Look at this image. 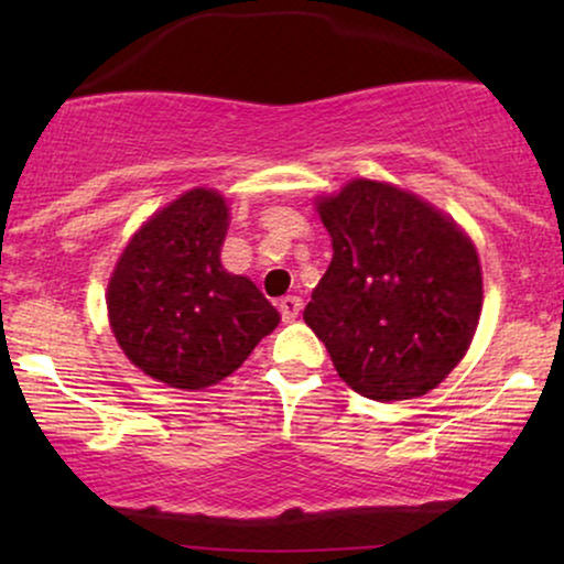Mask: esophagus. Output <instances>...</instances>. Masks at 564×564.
Returning <instances> with one entry per match:
<instances>
[{"label": "esophagus", "instance_id": "1", "mask_svg": "<svg viewBox=\"0 0 564 564\" xmlns=\"http://www.w3.org/2000/svg\"><path fill=\"white\" fill-rule=\"evenodd\" d=\"M300 311H303V300L295 297V295H288L280 303V313H282V321L284 323H292L300 315Z\"/></svg>", "mask_w": 564, "mask_h": 564}]
</instances>
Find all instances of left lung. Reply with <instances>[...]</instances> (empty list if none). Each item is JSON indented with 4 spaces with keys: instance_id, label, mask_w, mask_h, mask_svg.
<instances>
[{
    "instance_id": "1",
    "label": "left lung",
    "mask_w": 564,
    "mask_h": 564,
    "mask_svg": "<svg viewBox=\"0 0 564 564\" xmlns=\"http://www.w3.org/2000/svg\"><path fill=\"white\" fill-rule=\"evenodd\" d=\"M315 205L334 259L305 323L359 395H426L459 365L480 321L475 243L449 215L384 182L354 180Z\"/></svg>"
}]
</instances>
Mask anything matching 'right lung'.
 Segmentation results:
<instances>
[{
  "label": "right lung",
  "mask_w": 564,
  "mask_h": 564,
  "mask_svg": "<svg viewBox=\"0 0 564 564\" xmlns=\"http://www.w3.org/2000/svg\"><path fill=\"white\" fill-rule=\"evenodd\" d=\"M228 218L215 189L184 192L130 238L107 284L120 349L169 388L203 390L234 375L280 323L249 276L220 264Z\"/></svg>",
  "instance_id": "1"
}]
</instances>
